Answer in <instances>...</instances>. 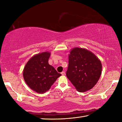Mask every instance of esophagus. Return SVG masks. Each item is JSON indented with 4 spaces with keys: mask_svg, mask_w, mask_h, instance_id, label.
Returning <instances> with one entry per match:
<instances>
[{
    "mask_svg": "<svg viewBox=\"0 0 122 122\" xmlns=\"http://www.w3.org/2000/svg\"><path fill=\"white\" fill-rule=\"evenodd\" d=\"M61 74H62V76H64V75H65V72H64V71H62V72H61Z\"/></svg>",
    "mask_w": 122,
    "mask_h": 122,
    "instance_id": "esophagus-1",
    "label": "esophagus"
}]
</instances>
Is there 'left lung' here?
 Instances as JSON below:
<instances>
[{"label": "left lung", "mask_w": 122, "mask_h": 122, "mask_svg": "<svg viewBox=\"0 0 122 122\" xmlns=\"http://www.w3.org/2000/svg\"><path fill=\"white\" fill-rule=\"evenodd\" d=\"M102 69L100 60L90 51L76 47L70 51L66 76L77 91L92 89L100 79Z\"/></svg>", "instance_id": "8db88e82"}]
</instances>
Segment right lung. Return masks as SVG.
Here are the masks:
<instances>
[{"instance_id": "1", "label": "right lung", "mask_w": 122, "mask_h": 122, "mask_svg": "<svg viewBox=\"0 0 122 122\" xmlns=\"http://www.w3.org/2000/svg\"><path fill=\"white\" fill-rule=\"evenodd\" d=\"M50 54L46 51L33 56L27 62L23 70V76L28 86L39 94L48 91L61 76L49 64Z\"/></svg>"}]
</instances>
